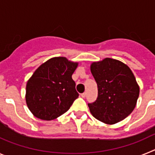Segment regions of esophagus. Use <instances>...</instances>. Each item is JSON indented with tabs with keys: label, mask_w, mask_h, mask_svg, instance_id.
Listing matches in <instances>:
<instances>
[{
	"label": "esophagus",
	"mask_w": 155,
	"mask_h": 155,
	"mask_svg": "<svg viewBox=\"0 0 155 155\" xmlns=\"http://www.w3.org/2000/svg\"><path fill=\"white\" fill-rule=\"evenodd\" d=\"M81 96L82 98H85V97H86V93L85 92L81 93Z\"/></svg>",
	"instance_id": "1"
}]
</instances>
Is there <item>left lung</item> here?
Instances as JSON below:
<instances>
[{"mask_svg": "<svg viewBox=\"0 0 155 155\" xmlns=\"http://www.w3.org/2000/svg\"><path fill=\"white\" fill-rule=\"evenodd\" d=\"M91 72L98 85V98L88 104L94 118L106 124L124 120L133 112L140 87L130 68L118 60L105 58L93 62Z\"/></svg>", "mask_w": 155, "mask_h": 155, "instance_id": "left-lung-1", "label": "left lung"}]
</instances>
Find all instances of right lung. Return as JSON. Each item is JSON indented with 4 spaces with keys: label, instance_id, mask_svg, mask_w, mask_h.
I'll list each match as a JSON object with an SVG mask.
<instances>
[{
    "label": "right lung",
    "instance_id": "right-lung-1",
    "mask_svg": "<svg viewBox=\"0 0 155 155\" xmlns=\"http://www.w3.org/2000/svg\"><path fill=\"white\" fill-rule=\"evenodd\" d=\"M78 63L64 57H53L41 64L28 79L25 101L32 114L53 120L66 113L78 98L72 74Z\"/></svg>",
    "mask_w": 155,
    "mask_h": 155
}]
</instances>
